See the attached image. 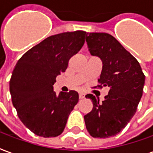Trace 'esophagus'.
<instances>
[{"mask_svg":"<svg viewBox=\"0 0 153 153\" xmlns=\"http://www.w3.org/2000/svg\"><path fill=\"white\" fill-rule=\"evenodd\" d=\"M79 99H83V98H85V95L82 93H80L79 94Z\"/></svg>","mask_w":153,"mask_h":153,"instance_id":"esophagus-1","label":"esophagus"}]
</instances>
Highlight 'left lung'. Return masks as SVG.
Listing matches in <instances>:
<instances>
[{
  "label": "left lung",
  "instance_id": "left-lung-1",
  "mask_svg": "<svg viewBox=\"0 0 153 153\" xmlns=\"http://www.w3.org/2000/svg\"><path fill=\"white\" fill-rule=\"evenodd\" d=\"M86 42L92 56L102 61L97 87L110 88L99 103L93 94V110L84 115L86 128L93 138H109L121 131L134 115L140 102L145 75L138 61L113 36L106 33H88Z\"/></svg>",
  "mask_w": 153,
  "mask_h": 153
}]
</instances>
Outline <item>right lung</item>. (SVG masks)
I'll return each mask as SVG.
<instances>
[{"label": "right lung", "mask_w": 153, "mask_h": 153, "mask_svg": "<svg viewBox=\"0 0 153 153\" xmlns=\"http://www.w3.org/2000/svg\"><path fill=\"white\" fill-rule=\"evenodd\" d=\"M81 30L50 36L32 47L18 60L10 80L12 103L23 124L38 136L62 134L79 102V94L54 92L56 78L65 71L69 60L84 44Z\"/></svg>", "instance_id": "1"}]
</instances>
